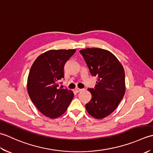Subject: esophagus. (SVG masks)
<instances>
[{"instance_id": "34e87169", "label": "esophagus", "mask_w": 153, "mask_h": 153, "mask_svg": "<svg viewBox=\"0 0 153 153\" xmlns=\"http://www.w3.org/2000/svg\"><path fill=\"white\" fill-rule=\"evenodd\" d=\"M81 91H82V89H79V88H77H77L75 89V91H76V93H79V92Z\"/></svg>"}]
</instances>
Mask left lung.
<instances>
[{"label": "left lung", "instance_id": "obj_1", "mask_svg": "<svg viewBox=\"0 0 153 153\" xmlns=\"http://www.w3.org/2000/svg\"><path fill=\"white\" fill-rule=\"evenodd\" d=\"M93 76L97 77L95 88L87 89L91 99L85 105L89 114L102 119L114 112L126 92L125 71L122 64L110 51L99 48L79 51Z\"/></svg>", "mask_w": 153, "mask_h": 153}]
</instances>
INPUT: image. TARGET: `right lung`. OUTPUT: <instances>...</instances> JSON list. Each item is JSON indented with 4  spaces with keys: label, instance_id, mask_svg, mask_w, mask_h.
<instances>
[{
    "label": "right lung",
    "instance_id": "1",
    "mask_svg": "<svg viewBox=\"0 0 153 153\" xmlns=\"http://www.w3.org/2000/svg\"><path fill=\"white\" fill-rule=\"evenodd\" d=\"M76 49L50 50L39 55L31 67L27 92L31 101L43 115L56 118L66 111L74 98L68 89L58 88L64 77V68Z\"/></svg>",
    "mask_w": 153,
    "mask_h": 153
}]
</instances>
